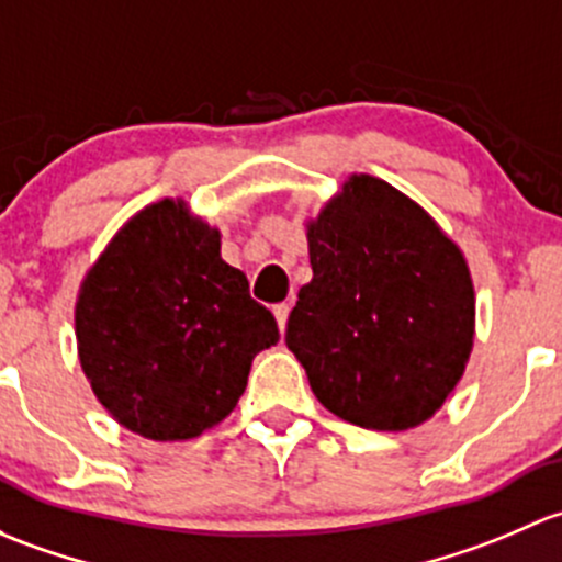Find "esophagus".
<instances>
[{
  "label": "esophagus",
  "mask_w": 562,
  "mask_h": 562,
  "mask_svg": "<svg viewBox=\"0 0 562 562\" xmlns=\"http://www.w3.org/2000/svg\"><path fill=\"white\" fill-rule=\"evenodd\" d=\"M289 305L286 303H281V305H276L273 308V314H276V322H279V329H281V335H283V329H286V322H289Z\"/></svg>",
  "instance_id": "obj_1"
}]
</instances>
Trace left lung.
<instances>
[{"label": "left lung", "mask_w": 562, "mask_h": 562, "mask_svg": "<svg viewBox=\"0 0 562 562\" xmlns=\"http://www.w3.org/2000/svg\"><path fill=\"white\" fill-rule=\"evenodd\" d=\"M314 279L286 346L316 401L366 430L419 427L465 373L476 292L462 248L416 200L351 172L305 218Z\"/></svg>", "instance_id": "obj_1"}]
</instances>
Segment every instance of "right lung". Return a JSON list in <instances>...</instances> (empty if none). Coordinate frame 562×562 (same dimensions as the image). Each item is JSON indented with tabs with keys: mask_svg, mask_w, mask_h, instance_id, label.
Returning <instances> with one entry per match:
<instances>
[{
	"mask_svg": "<svg viewBox=\"0 0 562 562\" xmlns=\"http://www.w3.org/2000/svg\"><path fill=\"white\" fill-rule=\"evenodd\" d=\"M75 340L91 392L148 441H189L227 419L273 314L222 259V233L181 196L121 224L80 281Z\"/></svg>",
	"mask_w": 562,
	"mask_h": 562,
	"instance_id": "obj_1",
	"label": "right lung"
}]
</instances>
